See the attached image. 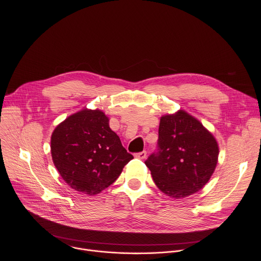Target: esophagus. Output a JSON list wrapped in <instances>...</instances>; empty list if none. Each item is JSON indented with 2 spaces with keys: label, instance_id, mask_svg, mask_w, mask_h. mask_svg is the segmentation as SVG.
<instances>
[{
  "label": "esophagus",
  "instance_id": "obj_1",
  "mask_svg": "<svg viewBox=\"0 0 261 261\" xmlns=\"http://www.w3.org/2000/svg\"><path fill=\"white\" fill-rule=\"evenodd\" d=\"M135 157L138 158V159H144V158L146 157V151H142V152L136 153V154H135Z\"/></svg>",
  "mask_w": 261,
  "mask_h": 261
}]
</instances>
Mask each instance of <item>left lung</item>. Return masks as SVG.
I'll return each instance as SVG.
<instances>
[{"label":"left lung","instance_id":"8db88e82","mask_svg":"<svg viewBox=\"0 0 261 261\" xmlns=\"http://www.w3.org/2000/svg\"><path fill=\"white\" fill-rule=\"evenodd\" d=\"M218 155L214 136L200 122L179 110L161 118L157 150L144 163L163 193L181 198L199 191L208 181Z\"/></svg>","mask_w":261,"mask_h":261}]
</instances>
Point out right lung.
I'll use <instances>...</instances> for the list:
<instances>
[{
    "label": "right lung",
    "instance_id": "right-lung-1",
    "mask_svg": "<svg viewBox=\"0 0 261 261\" xmlns=\"http://www.w3.org/2000/svg\"><path fill=\"white\" fill-rule=\"evenodd\" d=\"M50 148L63 179L89 195L106 189L133 159L98 109H84L67 118L55 129Z\"/></svg>",
    "mask_w": 261,
    "mask_h": 261
}]
</instances>
